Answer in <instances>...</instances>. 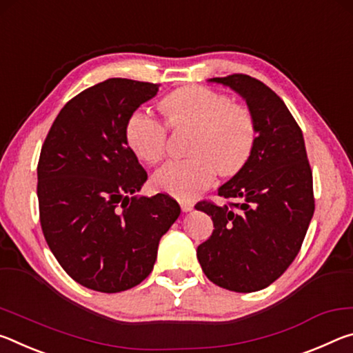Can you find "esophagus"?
<instances>
[{
	"label": "esophagus",
	"instance_id": "obj_1",
	"mask_svg": "<svg viewBox=\"0 0 353 353\" xmlns=\"http://www.w3.org/2000/svg\"><path fill=\"white\" fill-rule=\"evenodd\" d=\"M181 210H183V212H189L194 210V205L190 203V201H181Z\"/></svg>",
	"mask_w": 353,
	"mask_h": 353
}]
</instances>
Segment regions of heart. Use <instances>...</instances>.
<instances>
[{"label": "heart", "mask_w": 353, "mask_h": 353, "mask_svg": "<svg viewBox=\"0 0 353 353\" xmlns=\"http://www.w3.org/2000/svg\"><path fill=\"white\" fill-rule=\"evenodd\" d=\"M167 126L194 128L188 159L164 164L153 175L156 189L181 200L203 192L214 173L234 175L250 159L256 143V123L252 112L221 92L188 85L167 95L159 103ZM125 141L139 159L154 164L163 158L167 141L165 126L147 112H131L125 123Z\"/></svg>", "instance_id": "obj_1"}]
</instances>
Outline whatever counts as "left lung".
Masks as SVG:
<instances>
[{
	"label": "left lung",
	"instance_id": "obj_1",
	"mask_svg": "<svg viewBox=\"0 0 353 353\" xmlns=\"http://www.w3.org/2000/svg\"><path fill=\"white\" fill-rule=\"evenodd\" d=\"M210 81L244 98L258 134L250 159L219 188L234 201L195 205L214 223L197 258L214 285L255 292L281 276L302 247L314 212L313 172L302 130L272 89L241 73Z\"/></svg>",
	"mask_w": 353,
	"mask_h": 353
}]
</instances>
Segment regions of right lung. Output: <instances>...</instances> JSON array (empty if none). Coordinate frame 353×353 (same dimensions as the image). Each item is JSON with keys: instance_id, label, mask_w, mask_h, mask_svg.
Listing matches in <instances>:
<instances>
[{"instance_id": "obj_1", "label": "right lung", "mask_w": 353, "mask_h": 353, "mask_svg": "<svg viewBox=\"0 0 353 353\" xmlns=\"http://www.w3.org/2000/svg\"><path fill=\"white\" fill-rule=\"evenodd\" d=\"M158 90L125 78L92 85L61 109L42 145L43 236L62 269L89 290L112 294L145 280L181 212L167 194L134 195L147 172L125 141V123Z\"/></svg>"}]
</instances>
